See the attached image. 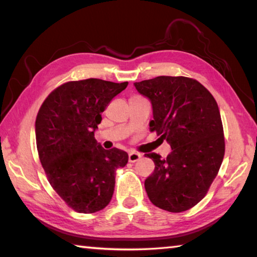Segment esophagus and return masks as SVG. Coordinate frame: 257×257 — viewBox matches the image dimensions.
<instances>
[{
  "label": "esophagus",
  "mask_w": 257,
  "mask_h": 257,
  "mask_svg": "<svg viewBox=\"0 0 257 257\" xmlns=\"http://www.w3.org/2000/svg\"><path fill=\"white\" fill-rule=\"evenodd\" d=\"M141 158H142V155L139 153H136V152H129V155H128L129 162H132V163L137 162L138 160H141Z\"/></svg>",
  "instance_id": "obj_1"
}]
</instances>
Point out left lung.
Segmentation results:
<instances>
[{"mask_svg":"<svg viewBox=\"0 0 257 257\" xmlns=\"http://www.w3.org/2000/svg\"><path fill=\"white\" fill-rule=\"evenodd\" d=\"M151 101L156 132L171 146L153 160L154 172L145 180L150 201L162 210L179 213L201 202L219 172L224 156V136L216 101L201 82L187 77L160 76L135 82Z\"/></svg>","mask_w":257,"mask_h":257,"instance_id":"obj_1","label":"left lung"}]
</instances>
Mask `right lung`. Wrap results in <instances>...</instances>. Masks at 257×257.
<instances>
[{"instance_id":"add662e5","label":"right lung","mask_w":257,"mask_h":257,"mask_svg":"<svg viewBox=\"0 0 257 257\" xmlns=\"http://www.w3.org/2000/svg\"><path fill=\"white\" fill-rule=\"evenodd\" d=\"M128 81L96 78L69 81L43 102L35 133L38 156L59 196L79 213H94L110 203L116 169L128 162L119 149L104 150L94 137L101 113Z\"/></svg>"}]
</instances>
